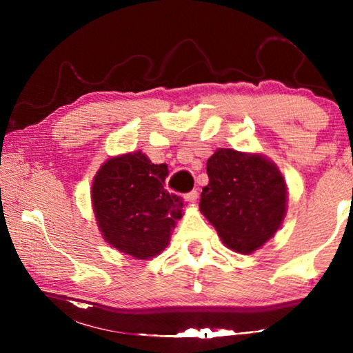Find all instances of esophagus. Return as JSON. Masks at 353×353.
Here are the masks:
<instances>
[{
	"label": "esophagus",
	"mask_w": 353,
	"mask_h": 353,
	"mask_svg": "<svg viewBox=\"0 0 353 353\" xmlns=\"http://www.w3.org/2000/svg\"><path fill=\"white\" fill-rule=\"evenodd\" d=\"M198 198H199V193L196 190L190 191V193L185 194V199H187L190 204H196V202H198Z\"/></svg>",
	"instance_id": "obj_1"
}]
</instances>
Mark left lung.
<instances>
[{"mask_svg": "<svg viewBox=\"0 0 353 353\" xmlns=\"http://www.w3.org/2000/svg\"><path fill=\"white\" fill-rule=\"evenodd\" d=\"M207 174L199 210L227 248L252 254L276 235L286 213L288 191L271 160L219 148L207 160Z\"/></svg>", "mask_w": 353, "mask_h": 353, "instance_id": "obj_1", "label": "left lung"}]
</instances>
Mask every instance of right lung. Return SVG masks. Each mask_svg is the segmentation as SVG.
Segmentation results:
<instances>
[{
	"label": "right lung",
	"instance_id": "add662e5",
	"mask_svg": "<svg viewBox=\"0 0 353 353\" xmlns=\"http://www.w3.org/2000/svg\"><path fill=\"white\" fill-rule=\"evenodd\" d=\"M168 166L141 151L112 157L92 185L94 218L104 240L119 252L148 260L168 246L183 201L165 190Z\"/></svg>",
	"mask_w": 353,
	"mask_h": 353
}]
</instances>
